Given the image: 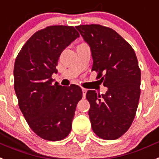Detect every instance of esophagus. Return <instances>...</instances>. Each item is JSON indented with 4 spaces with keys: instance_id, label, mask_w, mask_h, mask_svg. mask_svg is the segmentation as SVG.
I'll use <instances>...</instances> for the list:
<instances>
[{
    "instance_id": "esophagus-1",
    "label": "esophagus",
    "mask_w": 159,
    "mask_h": 159,
    "mask_svg": "<svg viewBox=\"0 0 159 159\" xmlns=\"http://www.w3.org/2000/svg\"><path fill=\"white\" fill-rule=\"evenodd\" d=\"M86 92H87V90H86V89H85V88H82V94H83L84 98L86 97Z\"/></svg>"
}]
</instances>
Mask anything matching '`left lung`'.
<instances>
[{
	"instance_id": "1",
	"label": "left lung",
	"mask_w": 159,
	"mask_h": 159,
	"mask_svg": "<svg viewBox=\"0 0 159 159\" xmlns=\"http://www.w3.org/2000/svg\"><path fill=\"white\" fill-rule=\"evenodd\" d=\"M91 51L92 70L107 87L104 94L88 90L86 98L94 133L105 140L117 139L131 126L141 94V70L135 52L117 32L92 24L76 26Z\"/></svg>"
}]
</instances>
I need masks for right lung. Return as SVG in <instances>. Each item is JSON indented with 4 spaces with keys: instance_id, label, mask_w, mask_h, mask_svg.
Listing matches in <instances>:
<instances>
[{
    "instance_id": "obj_1",
    "label": "right lung",
    "mask_w": 159,
    "mask_h": 159,
    "mask_svg": "<svg viewBox=\"0 0 159 159\" xmlns=\"http://www.w3.org/2000/svg\"><path fill=\"white\" fill-rule=\"evenodd\" d=\"M78 37L73 26H48L34 33L16 58L14 90L19 108L30 129L43 139L60 141L71 131L82 89L54 84L52 76L57 73L61 52Z\"/></svg>"
}]
</instances>
